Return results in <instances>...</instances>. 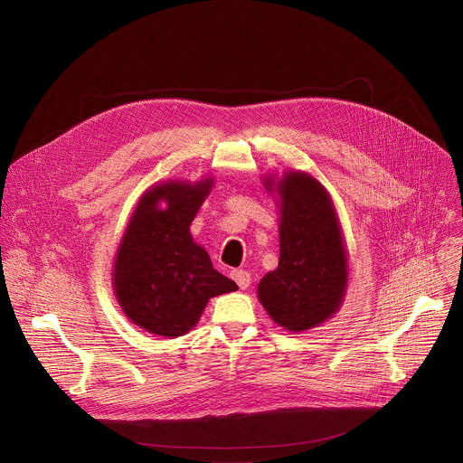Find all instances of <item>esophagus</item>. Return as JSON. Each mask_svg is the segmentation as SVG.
<instances>
[{"instance_id": "obj_1", "label": "esophagus", "mask_w": 463, "mask_h": 463, "mask_svg": "<svg viewBox=\"0 0 463 463\" xmlns=\"http://www.w3.org/2000/svg\"><path fill=\"white\" fill-rule=\"evenodd\" d=\"M231 278L238 283V287L240 288H247L249 285H250V272H247V270H243V269H234V270H231Z\"/></svg>"}]
</instances>
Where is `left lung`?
Masks as SVG:
<instances>
[{
	"instance_id": "obj_1",
	"label": "left lung",
	"mask_w": 463,
	"mask_h": 463,
	"mask_svg": "<svg viewBox=\"0 0 463 463\" xmlns=\"http://www.w3.org/2000/svg\"><path fill=\"white\" fill-rule=\"evenodd\" d=\"M276 191L281 200L279 263L261 278L258 298L276 324L298 333L336 313L347 285V258L333 202L315 178L288 173Z\"/></svg>"
}]
</instances>
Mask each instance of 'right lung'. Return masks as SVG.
I'll list each match as a JSON object with an SVG mask.
<instances>
[{"label": "right lung", "mask_w": 463, "mask_h": 463, "mask_svg": "<svg viewBox=\"0 0 463 463\" xmlns=\"http://www.w3.org/2000/svg\"><path fill=\"white\" fill-rule=\"evenodd\" d=\"M209 191L211 180L156 185L141 196L128 222L114 265V290L123 313L150 335L184 336L198 324L209 298L238 288L189 232ZM160 201L168 203L165 210L157 207Z\"/></svg>", "instance_id": "obj_1"}]
</instances>
